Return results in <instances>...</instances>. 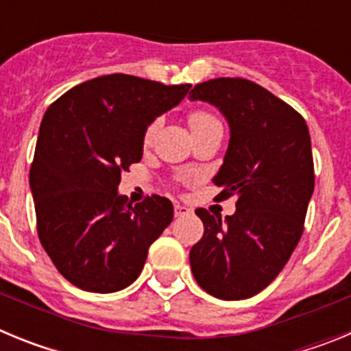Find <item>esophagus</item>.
<instances>
[{
    "mask_svg": "<svg viewBox=\"0 0 351 351\" xmlns=\"http://www.w3.org/2000/svg\"><path fill=\"white\" fill-rule=\"evenodd\" d=\"M173 210H176V216H184V214L191 213L190 207L182 206V204H176V206H173Z\"/></svg>",
    "mask_w": 351,
    "mask_h": 351,
    "instance_id": "esophagus-1",
    "label": "esophagus"
}]
</instances>
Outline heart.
Instances as JSON below:
<instances>
[{"instance_id": "obj_1", "label": "heart", "mask_w": 351, "mask_h": 351, "mask_svg": "<svg viewBox=\"0 0 351 351\" xmlns=\"http://www.w3.org/2000/svg\"><path fill=\"white\" fill-rule=\"evenodd\" d=\"M219 123L209 110H204V108H193L190 114H188V125H190L191 132H198V130L206 128V126L216 125ZM158 132V121H151L144 130V135H142V144L144 147H149V145L153 144L154 135Z\"/></svg>"}]
</instances>
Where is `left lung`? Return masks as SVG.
<instances>
[{"instance_id":"obj_1","label":"left lung","mask_w":351,"mask_h":351,"mask_svg":"<svg viewBox=\"0 0 351 351\" xmlns=\"http://www.w3.org/2000/svg\"><path fill=\"white\" fill-rule=\"evenodd\" d=\"M191 100L216 105L230 125L218 200L237 197L226 216L197 209L202 239L190 265L200 288L223 300L256 295L283 271L300 241L315 190L311 138L304 117L265 88L241 77L197 84Z\"/></svg>"}]
</instances>
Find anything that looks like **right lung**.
Wrapping results in <instances>:
<instances>
[{
  "mask_svg": "<svg viewBox=\"0 0 351 351\" xmlns=\"http://www.w3.org/2000/svg\"><path fill=\"white\" fill-rule=\"evenodd\" d=\"M190 88L112 73L71 88L43 116L29 170L36 230L56 269L80 290L132 285L172 221L169 198L132 206L117 184L142 160L145 126Z\"/></svg>",
  "mask_w": 351,
  "mask_h": 351,
  "instance_id": "obj_1",
  "label": "right lung"
}]
</instances>
